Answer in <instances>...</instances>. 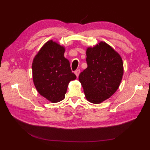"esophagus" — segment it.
<instances>
[{
	"instance_id": "1",
	"label": "esophagus",
	"mask_w": 150,
	"mask_h": 150,
	"mask_svg": "<svg viewBox=\"0 0 150 150\" xmlns=\"http://www.w3.org/2000/svg\"><path fill=\"white\" fill-rule=\"evenodd\" d=\"M80 69H77L76 70V71H75V74L76 75V76H77V77H79V73H80Z\"/></svg>"
}]
</instances>
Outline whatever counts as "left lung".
Instances as JSON below:
<instances>
[{
    "label": "left lung",
    "mask_w": 150,
    "mask_h": 150,
    "mask_svg": "<svg viewBox=\"0 0 150 150\" xmlns=\"http://www.w3.org/2000/svg\"><path fill=\"white\" fill-rule=\"evenodd\" d=\"M87 68L79 75L85 97L99 104L109 98L119 88L124 73L120 55L104 42L86 50Z\"/></svg>",
    "instance_id": "8db88e82"
}]
</instances>
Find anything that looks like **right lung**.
Returning <instances> with one entry per match:
<instances>
[{
    "instance_id": "1",
    "label": "right lung",
    "mask_w": 150,
    "mask_h": 150,
    "mask_svg": "<svg viewBox=\"0 0 150 150\" xmlns=\"http://www.w3.org/2000/svg\"><path fill=\"white\" fill-rule=\"evenodd\" d=\"M65 49L53 40L47 41L35 57L33 80L37 91L53 103L65 98L69 82L77 78L69 60L64 57Z\"/></svg>"
}]
</instances>
